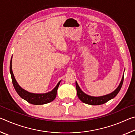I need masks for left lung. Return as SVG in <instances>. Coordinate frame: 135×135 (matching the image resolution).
Here are the masks:
<instances>
[{
    "mask_svg": "<svg viewBox=\"0 0 135 135\" xmlns=\"http://www.w3.org/2000/svg\"><path fill=\"white\" fill-rule=\"evenodd\" d=\"M123 80H124V74L122 77V80L120 81V83L117 88L113 91V92L109 93V94L101 96V97H92V96L88 95L84 93L83 91L81 90L79 86L78 85V83L76 81V87L77 89V96L80 99L83 103H85L89 105H101L106 103L108 100L113 99L115 96L118 94V93L120 92V90L122 88V86L123 85Z\"/></svg>",
    "mask_w": 135,
    "mask_h": 135,
    "instance_id": "1",
    "label": "left lung"
}]
</instances>
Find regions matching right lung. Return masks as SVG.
I'll return each mask as SVG.
<instances>
[{"label": "right lung", "mask_w": 135, "mask_h": 135, "mask_svg": "<svg viewBox=\"0 0 135 135\" xmlns=\"http://www.w3.org/2000/svg\"><path fill=\"white\" fill-rule=\"evenodd\" d=\"M12 58H11L10 62V73L13 87H14L16 92H17L20 97L26 100L28 103L33 105L46 104L52 102V100L55 99L56 97L57 90H58V88L61 80L59 81L58 83L57 84V85L55 86V88L49 92L46 93H33L29 92L28 91L24 90V89H22L21 87H20L19 84H18L17 80H15L12 69Z\"/></svg>", "instance_id": "obj_1"}]
</instances>
